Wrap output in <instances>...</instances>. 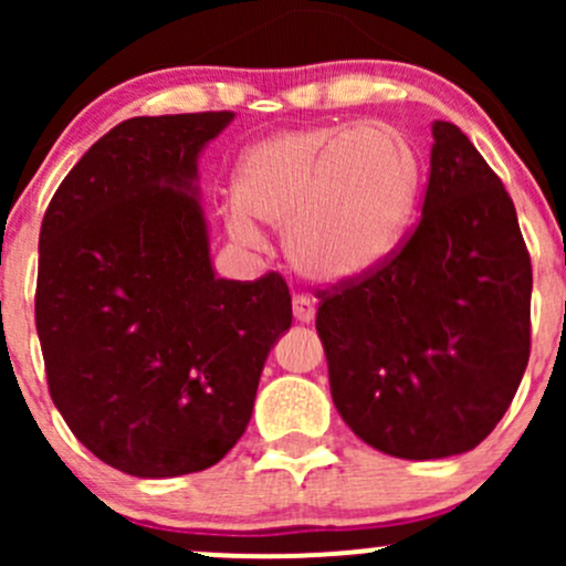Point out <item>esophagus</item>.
Masks as SVG:
<instances>
[{"label":"esophagus","mask_w":566,"mask_h":566,"mask_svg":"<svg viewBox=\"0 0 566 566\" xmlns=\"http://www.w3.org/2000/svg\"><path fill=\"white\" fill-rule=\"evenodd\" d=\"M292 314H295V322L311 324L316 316V305H314V301H308V297L295 295L292 297Z\"/></svg>","instance_id":"34e87169"}]
</instances>
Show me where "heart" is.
I'll use <instances>...</instances> for the list:
<instances>
[{
	"label": "heart",
	"mask_w": 566,
	"mask_h": 566,
	"mask_svg": "<svg viewBox=\"0 0 566 566\" xmlns=\"http://www.w3.org/2000/svg\"><path fill=\"white\" fill-rule=\"evenodd\" d=\"M418 193V159L386 127H301L250 146L233 170L223 226L233 242L284 229V255L314 284L369 274L399 244Z\"/></svg>",
	"instance_id": "1"
}]
</instances>
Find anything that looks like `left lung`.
I'll list each match as a JSON object with an SVG mask.
<instances>
[{
	"label": "left lung",
	"mask_w": 566,
	"mask_h": 566,
	"mask_svg": "<svg viewBox=\"0 0 566 566\" xmlns=\"http://www.w3.org/2000/svg\"><path fill=\"white\" fill-rule=\"evenodd\" d=\"M423 216L382 269L322 292L316 329L350 431L405 460L473 450L530 359L532 265L516 207L452 122L431 125Z\"/></svg>",
	"instance_id": "left-lung-1"
}]
</instances>
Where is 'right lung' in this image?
<instances>
[{
	"instance_id": "obj_1",
	"label": "right lung",
	"mask_w": 566,
	"mask_h": 566,
	"mask_svg": "<svg viewBox=\"0 0 566 566\" xmlns=\"http://www.w3.org/2000/svg\"><path fill=\"white\" fill-rule=\"evenodd\" d=\"M231 112L135 116L63 178L39 233L50 396L95 458L140 479L216 465L292 324L279 274L220 279L199 157Z\"/></svg>"
}]
</instances>
